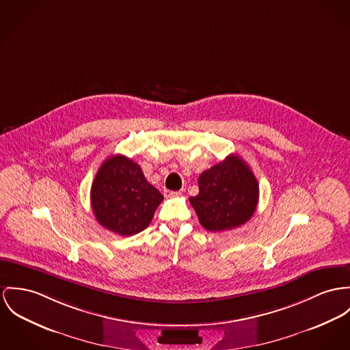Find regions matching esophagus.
I'll list each match as a JSON object with an SVG mask.
<instances>
[{
	"label": "esophagus",
	"mask_w": 350,
	"mask_h": 350,
	"mask_svg": "<svg viewBox=\"0 0 350 350\" xmlns=\"http://www.w3.org/2000/svg\"><path fill=\"white\" fill-rule=\"evenodd\" d=\"M163 196L166 197V198H172V197H180L181 196V193L180 191H173V190H163Z\"/></svg>",
	"instance_id": "esophagus-1"
}]
</instances>
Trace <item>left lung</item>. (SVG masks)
<instances>
[{
    "label": "left lung",
    "mask_w": 350,
    "mask_h": 350,
    "mask_svg": "<svg viewBox=\"0 0 350 350\" xmlns=\"http://www.w3.org/2000/svg\"><path fill=\"white\" fill-rule=\"evenodd\" d=\"M200 191L189 201L201 225L209 232L241 226L254 215L258 202V183L241 157L225 160L202 172Z\"/></svg>",
    "instance_id": "1"
}]
</instances>
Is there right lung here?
<instances>
[{"mask_svg":"<svg viewBox=\"0 0 350 350\" xmlns=\"http://www.w3.org/2000/svg\"><path fill=\"white\" fill-rule=\"evenodd\" d=\"M162 200L163 196L146 181L139 165L121 154L103 162L90 190L96 219L120 236H133L146 229Z\"/></svg>","mask_w":350,"mask_h":350,"instance_id":"1","label":"right lung"}]
</instances>
